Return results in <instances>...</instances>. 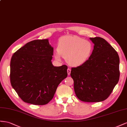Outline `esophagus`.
Here are the masks:
<instances>
[{"instance_id": "esophagus-1", "label": "esophagus", "mask_w": 127, "mask_h": 127, "mask_svg": "<svg viewBox=\"0 0 127 127\" xmlns=\"http://www.w3.org/2000/svg\"><path fill=\"white\" fill-rule=\"evenodd\" d=\"M71 69L70 68H67V74L69 75L70 74V73H71Z\"/></svg>"}]
</instances>
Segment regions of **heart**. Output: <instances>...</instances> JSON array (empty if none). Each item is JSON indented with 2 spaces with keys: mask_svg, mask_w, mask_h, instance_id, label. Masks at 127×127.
<instances>
[{
  "mask_svg": "<svg viewBox=\"0 0 127 127\" xmlns=\"http://www.w3.org/2000/svg\"><path fill=\"white\" fill-rule=\"evenodd\" d=\"M57 51L54 54L56 60H60L61 55L71 66H78L88 60L92 45L89 41L77 36H64L59 40Z\"/></svg>",
  "mask_w": 127,
  "mask_h": 127,
  "instance_id": "heart-1",
  "label": "heart"
}]
</instances>
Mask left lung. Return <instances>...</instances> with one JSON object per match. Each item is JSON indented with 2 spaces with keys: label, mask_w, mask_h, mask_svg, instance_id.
Listing matches in <instances>:
<instances>
[{
  "label": "left lung",
  "mask_w": 127,
  "mask_h": 127,
  "mask_svg": "<svg viewBox=\"0 0 127 127\" xmlns=\"http://www.w3.org/2000/svg\"><path fill=\"white\" fill-rule=\"evenodd\" d=\"M94 44L89 59L72 67L77 97L85 102H99L107 99L120 77V60L117 51L104 39L90 38Z\"/></svg>",
  "instance_id": "1"
}]
</instances>
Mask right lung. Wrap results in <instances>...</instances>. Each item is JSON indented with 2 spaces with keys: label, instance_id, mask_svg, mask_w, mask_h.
<instances>
[{
  "label": "right lung",
  "instance_id": "right-lung-1",
  "mask_svg": "<svg viewBox=\"0 0 127 127\" xmlns=\"http://www.w3.org/2000/svg\"><path fill=\"white\" fill-rule=\"evenodd\" d=\"M53 47L48 39L34 40L14 53L10 60L12 87L24 102L43 105L54 96L61 81L67 77V66H54Z\"/></svg>",
  "mask_w": 127,
  "mask_h": 127
}]
</instances>
